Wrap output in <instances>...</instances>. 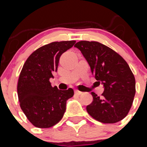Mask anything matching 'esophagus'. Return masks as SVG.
Listing matches in <instances>:
<instances>
[{"instance_id": "esophagus-1", "label": "esophagus", "mask_w": 147, "mask_h": 147, "mask_svg": "<svg viewBox=\"0 0 147 147\" xmlns=\"http://www.w3.org/2000/svg\"><path fill=\"white\" fill-rule=\"evenodd\" d=\"M75 94L76 95H77V96H80V95H82V92H81V91H79V90H75Z\"/></svg>"}]
</instances>
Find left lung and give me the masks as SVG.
Returning a JSON list of instances; mask_svg holds the SVG:
<instances>
[{
	"label": "left lung",
	"mask_w": 147,
	"mask_h": 147,
	"mask_svg": "<svg viewBox=\"0 0 147 147\" xmlns=\"http://www.w3.org/2000/svg\"><path fill=\"white\" fill-rule=\"evenodd\" d=\"M74 46L104 88L102 97L91 93L93 100L87 106L88 113L105 124L120 121L129 113L136 94V80L129 66L119 54L98 42L80 41Z\"/></svg>",
	"instance_id": "8db88e82"
}]
</instances>
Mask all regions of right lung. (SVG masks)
I'll return each mask as SVG.
<instances>
[{
    "label": "right lung",
    "mask_w": 147,
    "mask_h": 147,
    "mask_svg": "<svg viewBox=\"0 0 147 147\" xmlns=\"http://www.w3.org/2000/svg\"><path fill=\"white\" fill-rule=\"evenodd\" d=\"M76 41L53 42L34 51L23 65L18 83L20 107L35 127L49 128L62 119L74 90H61L49 82L57 71L59 57Z\"/></svg>",
    "instance_id": "1"
}]
</instances>
